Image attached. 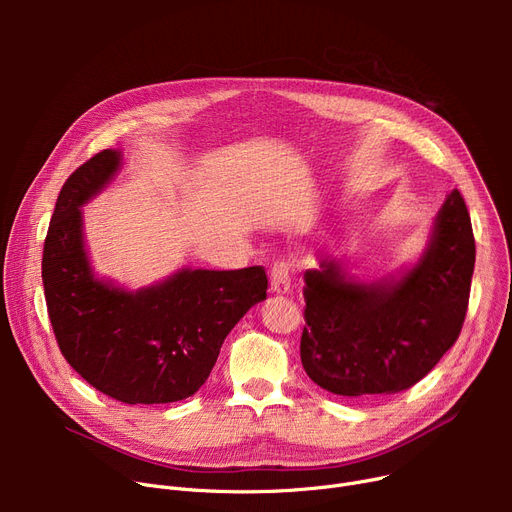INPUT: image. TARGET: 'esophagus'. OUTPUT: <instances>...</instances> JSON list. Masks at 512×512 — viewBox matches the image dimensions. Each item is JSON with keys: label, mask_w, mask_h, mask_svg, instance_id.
Here are the masks:
<instances>
[{"label": "esophagus", "mask_w": 512, "mask_h": 512, "mask_svg": "<svg viewBox=\"0 0 512 512\" xmlns=\"http://www.w3.org/2000/svg\"><path fill=\"white\" fill-rule=\"evenodd\" d=\"M290 290V265L284 259L274 261L272 265V292L284 294Z\"/></svg>", "instance_id": "1"}]
</instances>
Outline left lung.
<instances>
[{
	"label": "left lung",
	"mask_w": 512,
	"mask_h": 512,
	"mask_svg": "<svg viewBox=\"0 0 512 512\" xmlns=\"http://www.w3.org/2000/svg\"><path fill=\"white\" fill-rule=\"evenodd\" d=\"M475 238L463 195L450 191L432 245L400 280L346 282L336 263L305 274L301 361L340 396L396 394L436 367L469 307Z\"/></svg>",
	"instance_id": "obj_1"
}]
</instances>
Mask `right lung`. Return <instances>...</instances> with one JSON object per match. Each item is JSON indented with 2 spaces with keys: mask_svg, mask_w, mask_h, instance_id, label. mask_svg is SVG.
<instances>
[{
  "mask_svg": "<svg viewBox=\"0 0 512 512\" xmlns=\"http://www.w3.org/2000/svg\"><path fill=\"white\" fill-rule=\"evenodd\" d=\"M118 166L120 153L103 149L62 186L43 245L47 313L64 359L85 382L124 405H166L205 384L230 330L267 297V274L261 265L182 270L134 294L95 280L78 207Z\"/></svg>",
  "mask_w": 512,
  "mask_h": 512,
  "instance_id": "obj_1",
  "label": "right lung"
}]
</instances>
